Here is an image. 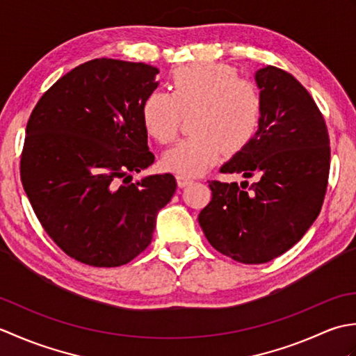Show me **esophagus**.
<instances>
[{"label": "esophagus", "instance_id": "obj_1", "mask_svg": "<svg viewBox=\"0 0 356 356\" xmlns=\"http://www.w3.org/2000/svg\"><path fill=\"white\" fill-rule=\"evenodd\" d=\"M176 180H177V185H179L180 188H185V186H188V185L194 182V180H193L191 177L182 176V174H177V176H176Z\"/></svg>", "mask_w": 356, "mask_h": 356}]
</instances>
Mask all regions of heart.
Wrapping results in <instances>:
<instances>
[{"mask_svg":"<svg viewBox=\"0 0 356 356\" xmlns=\"http://www.w3.org/2000/svg\"><path fill=\"white\" fill-rule=\"evenodd\" d=\"M194 113L195 133L163 154V166L182 176H199L217 163L223 151L236 154L259 130L263 102L252 81L228 65L195 63L179 67L170 78V93L154 90L142 104L145 131L159 143L179 136L184 116Z\"/></svg>","mask_w":356,"mask_h":356,"instance_id":"b5f03b06","label":"heart"}]
</instances>
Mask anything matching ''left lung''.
<instances>
[{
    "label": "left lung",
    "mask_w": 356,
    "mask_h": 356,
    "mask_svg": "<svg viewBox=\"0 0 356 356\" xmlns=\"http://www.w3.org/2000/svg\"><path fill=\"white\" fill-rule=\"evenodd\" d=\"M255 81L260 127L220 171L257 182L208 180L213 199L199 214L211 246L246 264L274 260L301 240L320 214L330 168L327 127L307 90L274 65Z\"/></svg>",
    "instance_id": "8db88e82"
}]
</instances>
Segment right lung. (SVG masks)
I'll return each mask as SVG.
<instances>
[{
  "instance_id": "add662e5",
  "label": "right lung",
  "mask_w": 356,
  "mask_h": 356,
  "mask_svg": "<svg viewBox=\"0 0 356 356\" xmlns=\"http://www.w3.org/2000/svg\"><path fill=\"white\" fill-rule=\"evenodd\" d=\"M157 73L143 63L92 59L58 79L29 118L22 186L49 237L88 266H122L145 251L176 191L172 174L131 182V172L154 162L142 104Z\"/></svg>"
}]
</instances>
